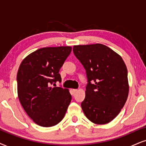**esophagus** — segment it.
I'll return each instance as SVG.
<instances>
[{
    "label": "esophagus",
    "mask_w": 146,
    "mask_h": 146,
    "mask_svg": "<svg viewBox=\"0 0 146 146\" xmlns=\"http://www.w3.org/2000/svg\"><path fill=\"white\" fill-rule=\"evenodd\" d=\"M77 92H78V90H76V89H73V94H76Z\"/></svg>",
    "instance_id": "obj_1"
}]
</instances>
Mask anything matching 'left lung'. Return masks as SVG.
Masks as SVG:
<instances>
[{"mask_svg":"<svg viewBox=\"0 0 146 146\" xmlns=\"http://www.w3.org/2000/svg\"><path fill=\"white\" fill-rule=\"evenodd\" d=\"M73 51L88 77L86 97L81 105L85 115L95 124L110 123L128 97L126 64L119 54L102 44L74 46Z\"/></svg>","mask_w":146,"mask_h":146,"instance_id":"1","label":"left lung"}]
</instances>
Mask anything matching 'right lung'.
I'll return each mask as SVG.
<instances>
[{
    "instance_id": "1",
    "label": "right lung",
    "mask_w": 146,
    "mask_h": 146,
    "mask_svg": "<svg viewBox=\"0 0 146 146\" xmlns=\"http://www.w3.org/2000/svg\"><path fill=\"white\" fill-rule=\"evenodd\" d=\"M71 49V46L40 48L25 57L18 69L19 102L27 115L40 126L50 127L59 123L71 102L69 90L52 85L61 82L59 70Z\"/></svg>"
}]
</instances>
